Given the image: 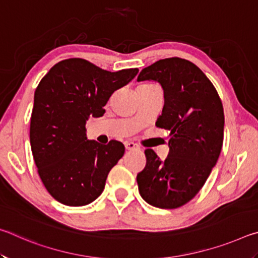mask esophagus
<instances>
[{
	"label": "esophagus",
	"instance_id": "34e87169",
	"mask_svg": "<svg viewBox=\"0 0 258 258\" xmlns=\"http://www.w3.org/2000/svg\"><path fill=\"white\" fill-rule=\"evenodd\" d=\"M125 148H126V150H135V149H139V146L134 142H126Z\"/></svg>",
	"mask_w": 258,
	"mask_h": 258
}]
</instances>
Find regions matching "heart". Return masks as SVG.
<instances>
[{
    "label": "heart",
    "mask_w": 258,
    "mask_h": 258,
    "mask_svg": "<svg viewBox=\"0 0 258 258\" xmlns=\"http://www.w3.org/2000/svg\"><path fill=\"white\" fill-rule=\"evenodd\" d=\"M142 86H148V85H147V84H146V85H142Z\"/></svg>",
    "instance_id": "1"
}]
</instances>
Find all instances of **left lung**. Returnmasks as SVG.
Here are the masks:
<instances>
[{
	"label": "left lung",
	"instance_id": "8db88e82",
	"mask_svg": "<svg viewBox=\"0 0 258 258\" xmlns=\"http://www.w3.org/2000/svg\"><path fill=\"white\" fill-rule=\"evenodd\" d=\"M138 81H155L163 87L165 103L156 126L171 131L165 160L152 149L145 151L146 167L137 176L139 192L155 207H181L202 189L221 154L222 101L195 63L176 56L142 69Z\"/></svg>",
	"mask_w": 258,
	"mask_h": 258
}]
</instances>
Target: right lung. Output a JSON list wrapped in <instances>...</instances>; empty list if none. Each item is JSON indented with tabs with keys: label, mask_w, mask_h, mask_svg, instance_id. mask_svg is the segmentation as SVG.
<instances>
[{
	"label": "right lung",
	"mask_w": 258,
	"mask_h": 258,
	"mask_svg": "<svg viewBox=\"0 0 258 258\" xmlns=\"http://www.w3.org/2000/svg\"><path fill=\"white\" fill-rule=\"evenodd\" d=\"M138 73V68L111 73L72 58L42 78L34 94L30 147L43 184L56 202L85 206L102 194L125 147L116 140L103 146L87 140L86 120L101 117L111 94Z\"/></svg>",
	"instance_id": "obj_1"
}]
</instances>
